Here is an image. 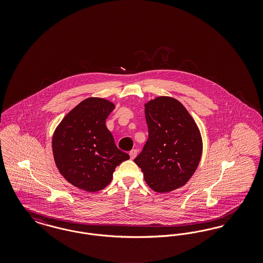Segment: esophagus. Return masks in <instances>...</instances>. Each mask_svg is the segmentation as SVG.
Masks as SVG:
<instances>
[{"label":"esophagus","mask_w":263,"mask_h":263,"mask_svg":"<svg viewBox=\"0 0 263 263\" xmlns=\"http://www.w3.org/2000/svg\"><path fill=\"white\" fill-rule=\"evenodd\" d=\"M129 156H130V159H131V160H134V159L136 158V156H137V150L134 149V150L130 151Z\"/></svg>","instance_id":"34e87169"}]
</instances>
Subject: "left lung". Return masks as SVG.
<instances>
[{"instance_id": "8db88e82", "label": "left lung", "mask_w": 263, "mask_h": 263, "mask_svg": "<svg viewBox=\"0 0 263 263\" xmlns=\"http://www.w3.org/2000/svg\"><path fill=\"white\" fill-rule=\"evenodd\" d=\"M149 138L134 162L146 183L159 193L186 184L202 156V137L197 124L181 102L158 97L145 103Z\"/></svg>"}]
</instances>
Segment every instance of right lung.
<instances>
[{
	"label": "right lung",
	"mask_w": 263,
	"mask_h": 263,
	"mask_svg": "<svg viewBox=\"0 0 263 263\" xmlns=\"http://www.w3.org/2000/svg\"><path fill=\"white\" fill-rule=\"evenodd\" d=\"M114 103L88 98L68 113L54 131L52 150L57 168L76 187L96 192L112 180L115 167L129 159L119 150L105 120Z\"/></svg>",
	"instance_id": "add662e5"
}]
</instances>
